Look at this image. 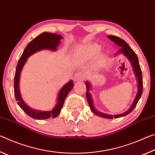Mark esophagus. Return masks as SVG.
<instances>
[{
    "instance_id": "obj_1",
    "label": "esophagus",
    "mask_w": 155,
    "mask_h": 155,
    "mask_svg": "<svg viewBox=\"0 0 155 155\" xmlns=\"http://www.w3.org/2000/svg\"><path fill=\"white\" fill-rule=\"evenodd\" d=\"M85 78V75H84L83 73L81 72H77V74L74 75V80L75 81H82Z\"/></svg>"
}]
</instances>
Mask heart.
Instances as JSON below:
<instances>
[{"instance_id":"heart-1","label":"heart","mask_w":155,"mask_h":155,"mask_svg":"<svg viewBox=\"0 0 155 155\" xmlns=\"http://www.w3.org/2000/svg\"><path fill=\"white\" fill-rule=\"evenodd\" d=\"M100 51V46L96 44H91L86 45L83 48V52L90 57L94 56Z\"/></svg>"}]
</instances>
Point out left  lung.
<instances>
[{"label":"left lung","mask_w":155,"mask_h":155,"mask_svg":"<svg viewBox=\"0 0 155 155\" xmlns=\"http://www.w3.org/2000/svg\"><path fill=\"white\" fill-rule=\"evenodd\" d=\"M107 38L110 39L112 41L120 47V48L118 51H117L116 53H115V56L117 54H122L127 57V58L129 60L130 63L131 64V65L133 67V72H134V74L137 78V94L134 98V101H133L132 104L130 107V108L128 109L127 111H125L122 114H117V115H109V114H104V113H101L99 111H98L94 107L92 96H91L90 91L91 90V84L90 83V81H85V85L86 87H87V92H86V97H87V100L88 102L91 111L94 113V114L98 115L99 117H104V118H108V119H113V118H118V117H121L123 116H125L128 114H129L134 109L135 107L137 105L138 103L139 100L140 99L141 94H142V91H143V80H142V74H141V70L140 66V64H139V60L137 58V54H135V52L133 51V49L130 48V47L128 46V44L125 41L122 40L121 38H118V37L114 36V35H108Z\"/></svg>","instance_id":"left-lung-1"}]
</instances>
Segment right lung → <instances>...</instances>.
<instances>
[{"label": "right lung", "mask_w": 155, "mask_h": 155, "mask_svg": "<svg viewBox=\"0 0 155 155\" xmlns=\"http://www.w3.org/2000/svg\"><path fill=\"white\" fill-rule=\"evenodd\" d=\"M63 37L55 33L44 32L41 33L35 38L30 41L26 47L24 52L18 61L14 77V94L15 100L18 101V104L26 114L30 117L35 120H45L49 117L54 118L58 116L64 105L65 99L74 87L72 80L68 81L59 90L57 98V103L54 108L50 111H40L31 108L25 103L22 98L20 90V78L21 72L27 59L35 52L41 50H49L52 51H56L57 47L60 44V41Z\"/></svg>", "instance_id": "1"}]
</instances>
